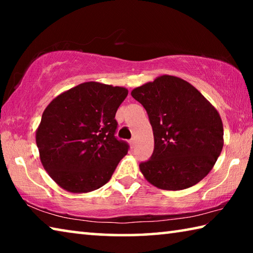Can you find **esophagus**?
I'll use <instances>...</instances> for the list:
<instances>
[{"instance_id":"1","label":"esophagus","mask_w":253,"mask_h":253,"mask_svg":"<svg viewBox=\"0 0 253 253\" xmlns=\"http://www.w3.org/2000/svg\"><path fill=\"white\" fill-rule=\"evenodd\" d=\"M128 143H129V146H130L131 148L135 147V143H136V142H135V138H131Z\"/></svg>"}]
</instances>
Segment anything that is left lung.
Instances as JSON below:
<instances>
[{
	"label": "left lung",
	"instance_id": "obj_1",
	"mask_svg": "<svg viewBox=\"0 0 253 253\" xmlns=\"http://www.w3.org/2000/svg\"><path fill=\"white\" fill-rule=\"evenodd\" d=\"M146 109L154 134L144 177L162 190L191 187L207 176L223 148V124L214 106L190 83L163 75L131 90Z\"/></svg>",
	"mask_w": 253,
	"mask_h": 253
}]
</instances>
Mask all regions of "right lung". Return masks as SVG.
<instances>
[{
  "label": "right lung",
  "mask_w": 253,
  "mask_h": 253,
  "mask_svg": "<svg viewBox=\"0 0 253 253\" xmlns=\"http://www.w3.org/2000/svg\"><path fill=\"white\" fill-rule=\"evenodd\" d=\"M124 87L97 81L60 93L46 106L36 132L49 176L71 193H88L109 181L128 144L115 137Z\"/></svg>",
  "instance_id": "right-lung-1"
}]
</instances>
